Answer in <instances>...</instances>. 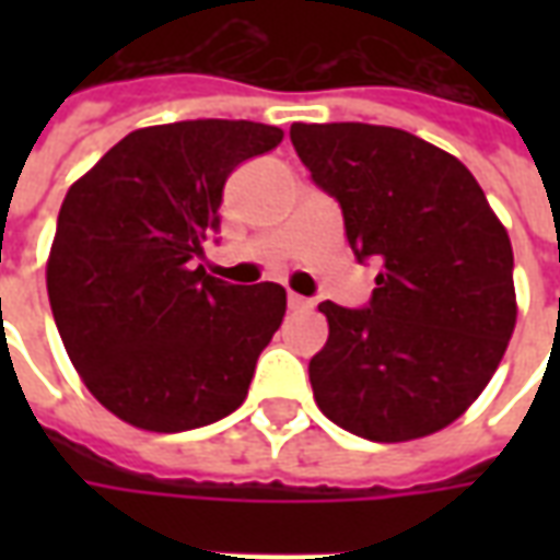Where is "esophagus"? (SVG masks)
<instances>
[{
  "label": "esophagus",
  "mask_w": 560,
  "mask_h": 560,
  "mask_svg": "<svg viewBox=\"0 0 560 560\" xmlns=\"http://www.w3.org/2000/svg\"><path fill=\"white\" fill-rule=\"evenodd\" d=\"M288 305H291L293 312H308V308H312V300H305V296H300V293H291V296H288Z\"/></svg>",
  "instance_id": "obj_1"
}]
</instances>
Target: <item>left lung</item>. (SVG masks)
Instances as JSON below:
<instances>
[{"mask_svg": "<svg viewBox=\"0 0 560 560\" xmlns=\"http://www.w3.org/2000/svg\"><path fill=\"white\" fill-rule=\"evenodd\" d=\"M296 155L339 200L360 260L377 257L369 308L320 303L315 401L345 432L399 444L441 432L477 401L516 327L513 245L480 183L401 128L293 122Z\"/></svg>", "mask_w": 560, "mask_h": 560, "instance_id": "obj_1", "label": "left lung"}]
</instances>
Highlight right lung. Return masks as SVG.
Listing matches in <instances>:
<instances>
[{"instance_id":"1","label":"right lung","mask_w":560,"mask_h":560,"mask_svg":"<svg viewBox=\"0 0 560 560\" xmlns=\"http://www.w3.org/2000/svg\"><path fill=\"white\" fill-rule=\"evenodd\" d=\"M284 131L188 119L131 131L68 188L47 296L71 363L104 408L147 432H185L248 396L281 327V284H228L197 264L236 164Z\"/></svg>"}]
</instances>
